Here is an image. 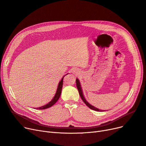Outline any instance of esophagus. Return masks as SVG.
<instances>
[{
    "instance_id": "1",
    "label": "esophagus",
    "mask_w": 146,
    "mask_h": 146,
    "mask_svg": "<svg viewBox=\"0 0 146 146\" xmlns=\"http://www.w3.org/2000/svg\"><path fill=\"white\" fill-rule=\"evenodd\" d=\"M72 72V73L75 74H79L80 73V71L77 69H73Z\"/></svg>"
}]
</instances>
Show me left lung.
Instances as JSON below:
<instances>
[{
  "label": "left lung",
  "instance_id": "obj_1",
  "mask_svg": "<svg viewBox=\"0 0 146 146\" xmlns=\"http://www.w3.org/2000/svg\"><path fill=\"white\" fill-rule=\"evenodd\" d=\"M76 85H77V89H78V90L79 94H80V96L81 98L82 99V100L83 101V102L85 103V104L86 105L87 107H89L90 109H92L93 110L96 111H103V110H100V109H98V108L92 106L91 104H90L87 101V100H86V98H85V97L84 96L83 90H82V87H81V84H80V80L78 78L76 79Z\"/></svg>",
  "mask_w": 146,
  "mask_h": 146
}]
</instances>
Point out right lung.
Segmentation results:
<instances>
[{
  "label": "right lung",
  "instance_id": "add662e5",
  "mask_svg": "<svg viewBox=\"0 0 146 146\" xmlns=\"http://www.w3.org/2000/svg\"><path fill=\"white\" fill-rule=\"evenodd\" d=\"M68 74H66V75H67ZM66 75H64V76L62 77V78L61 79V80L59 81V84H58V86H57V90L56 92V93H55V95L54 96L53 98L52 99L51 101H50L48 104H46V105H45V106H42V107H38L36 108V109L37 110H44V109H46V108H50L51 107H52L53 106V105H54L56 104V102L59 100V99L60 96V95H61V92H62V86H63V77L65 76Z\"/></svg>",
  "mask_w": 146,
  "mask_h": 146
}]
</instances>
